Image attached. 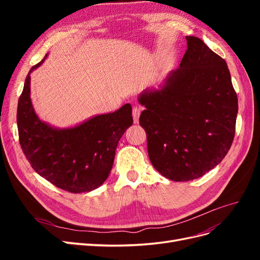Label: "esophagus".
<instances>
[{"instance_id":"obj_1","label":"esophagus","mask_w":260,"mask_h":260,"mask_svg":"<svg viewBox=\"0 0 260 260\" xmlns=\"http://www.w3.org/2000/svg\"><path fill=\"white\" fill-rule=\"evenodd\" d=\"M142 107L141 106H133V109H132V117H133V121H135V123H138L139 122V117H140V114L141 112H142Z\"/></svg>"}]
</instances>
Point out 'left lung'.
<instances>
[{
	"mask_svg": "<svg viewBox=\"0 0 260 260\" xmlns=\"http://www.w3.org/2000/svg\"><path fill=\"white\" fill-rule=\"evenodd\" d=\"M180 67L158 90H145L140 124L149 160L172 181L204 176L221 162L232 145L238 96L226 62L200 38L186 37Z\"/></svg>",
	"mask_w": 260,
	"mask_h": 260,
	"instance_id": "left-lung-1",
	"label": "left lung"
}]
</instances>
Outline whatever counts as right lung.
<instances>
[{"label":"right lung","instance_id":"add662e5","mask_svg":"<svg viewBox=\"0 0 260 260\" xmlns=\"http://www.w3.org/2000/svg\"><path fill=\"white\" fill-rule=\"evenodd\" d=\"M46 57V55H45ZM30 69L17 106L19 143L31 167L61 190H95L111 172L120 138L133 123L132 108L90 118L74 128L57 129L39 119L30 99Z\"/></svg>","mask_w":260,"mask_h":260}]
</instances>
